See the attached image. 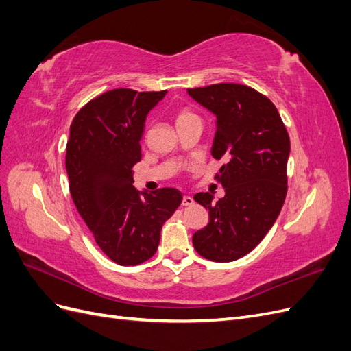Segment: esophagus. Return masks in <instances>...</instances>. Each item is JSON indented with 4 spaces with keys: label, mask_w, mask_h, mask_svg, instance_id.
Wrapping results in <instances>:
<instances>
[{
    "label": "esophagus",
    "mask_w": 351,
    "mask_h": 351,
    "mask_svg": "<svg viewBox=\"0 0 351 351\" xmlns=\"http://www.w3.org/2000/svg\"><path fill=\"white\" fill-rule=\"evenodd\" d=\"M193 204H195V200H193L192 196H189V195L183 196V202H182L183 206H190V205H193Z\"/></svg>",
    "instance_id": "34e87169"
}]
</instances>
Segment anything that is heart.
<instances>
[{
  "mask_svg": "<svg viewBox=\"0 0 351 351\" xmlns=\"http://www.w3.org/2000/svg\"><path fill=\"white\" fill-rule=\"evenodd\" d=\"M192 117H196L193 112H190V111H187V110H183V111H180L178 112V115H177V123H182V121H184V120H189V119H192Z\"/></svg>",
  "mask_w": 351,
  "mask_h": 351,
  "instance_id": "b5f03b06",
  "label": "heart"
}]
</instances>
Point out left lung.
I'll use <instances>...</instances> for the list:
<instances>
[{"label":"left lung","mask_w":351,"mask_h":351,"mask_svg":"<svg viewBox=\"0 0 351 351\" xmlns=\"http://www.w3.org/2000/svg\"><path fill=\"white\" fill-rule=\"evenodd\" d=\"M215 115L210 154L227 158L219 168L226 196L193 199L209 210L208 226L193 234L196 252L214 262H232L252 252L277 221L287 193L290 137L278 110L262 93L237 83L187 89Z\"/></svg>","instance_id":"obj_1"}]
</instances>
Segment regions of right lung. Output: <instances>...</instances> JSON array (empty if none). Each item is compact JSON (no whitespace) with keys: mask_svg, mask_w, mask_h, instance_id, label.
Wrapping results in <instances>:
<instances>
[{"mask_svg":"<svg viewBox=\"0 0 351 351\" xmlns=\"http://www.w3.org/2000/svg\"><path fill=\"white\" fill-rule=\"evenodd\" d=\"M165 95L108 90L84 105L70 125L66 169L73 202L101 250L124 267L154 256L164 222L183 199L177 189L133 186L146 117Z\"/></svg>","mask_w":351,"mask_h":351,"instance_id":"right-lung-1","label":"right lung"}]
</instances>
